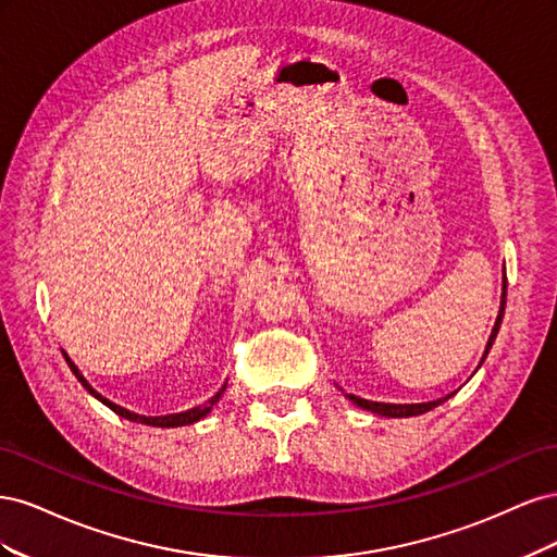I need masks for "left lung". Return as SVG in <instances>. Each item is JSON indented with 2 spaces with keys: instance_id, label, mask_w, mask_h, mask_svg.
Masks as SVG:
<instances>
[{
  "instance_id": "1",
  "label": "left lung",
  "mask_w": 557,
  "mask_h": 557,
  "mask_svg": "<svg viewBox=\"0 0 557 557\" xmlns=\"http://www.w3.org/2000/svg\"><path fill=\"white\" fill-rule=\"evenodd\" d=\"M504 293H502V309H499V315H497V323H495V327H493V334H491V339H487V346H485V356H487V350L493 348V342H495V336H497V332H499V325H502V315H504V305H507V276H504ZM485 356H483V360H485ZM350 399H352V404H358V407H362V409H367V411H372V413H379V416H387V418H409V416H420V413H425V411H430V409H434V407H440L442 401H446L448 397H442V399H434V401H425V404H383V401H369V399H362V397H356V395H348Z\"/></svg>"
}]
</instances>
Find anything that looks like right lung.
Listing matches in <instances>:
<instances>
[{
  "mask_svg": "<svg viewBox=\"0 0 557 557\" xmlns=\"http://www.w3.org/2000/svg\"><path fill=\"white\" fill-rule=\"evenodd\" d=\"M64 360H66V364H70V369L72 372L76 374V379L81 381V385L86 387V391L90 393V395H95L99 401L102 404H107V407L113 411V413H117V416H123V418H127V420H134V423H144V425H153V428H181V425H190V423H197L199 418H205L211 409H213V404L223 397V393H225V385L221 387V391H218L207 404H201V407H195V409H190V411H183V413H172V416H139V413H132V411H127V409H123V407H117V404H113V401H109V399H104L102 395H97L92 387L88 385V381L81 376V372L76 369V364L66 358V352H64Z\"/></svg>",
  "mask_w": 557,
  "mask_h": 557,
  "instance_id": "obj_1",
  "label": "right lung"
}]
</instances>
